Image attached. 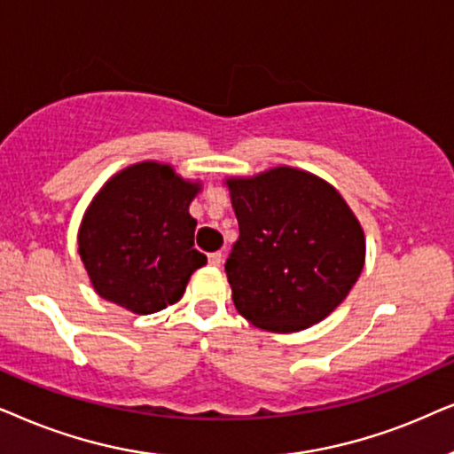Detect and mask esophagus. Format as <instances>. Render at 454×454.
I'll use <instances>...</instances> for the list:
<instances>
[{"label": "esophagus", "instance_id": "34e87169", "mask_svg": "<svg viewBox=\"0 0 454 454\" xmlns=\"http://www.w3.org/2000/svg\"><path fill=\"white\" fill-rule=\"evenodd\" d=\"M209 263L214 265V268H220L222 265V262H223V253H220V251H215V253H209Z\"/></svg>", "mask_w": 454, "mask_h": 454}]
</instances>
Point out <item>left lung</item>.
<instances>
[{"label":"left lung","instance_id":"obj_1","mask_svg":"<svg viewBox=\"0 0 454 454\" xmlns=\"http://www.w3.org/2000/svg\"><path fill=\"white\" fill-rule=\"evenodd\" d=\"M226 184L240 231L226 259L237 311L282 334L328 317L365 263L364 228L340 192L288 166Z\"/></svg>","mask_w":454,"mask_h":454}]
</instances>
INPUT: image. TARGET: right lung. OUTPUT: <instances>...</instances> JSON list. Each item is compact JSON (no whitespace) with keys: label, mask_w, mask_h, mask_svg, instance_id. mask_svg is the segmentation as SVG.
Listing matches in <instances>:
<instances>
[{"label":"right lung","mask_w":454,"mask_h":454,"mask_svg":"<svg viewBox=\"0 0 454 454\" xmlns=\"http://www.w3.org/2000/svg\"><path fill=\"white\" fill-rule=\"evenodd\" d=\"M201 184L172 166L141 161L97 192L78 231V253L95 293L138 316L166 309L207 263L195 245L189 205Z\"/></svg>","instance_id":"obj_1"}]
</instances>
